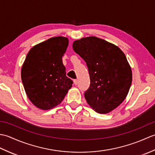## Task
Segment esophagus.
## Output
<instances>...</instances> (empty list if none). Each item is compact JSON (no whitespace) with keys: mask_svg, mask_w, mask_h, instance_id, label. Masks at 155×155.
<instances>
[{"mask_svg":"<svg viewBox=\"0 0 155 155\" xmlns=\"http://www.w3.org/2000/svg\"><path fill=\"white\" fill-rule=\"evenodd\" d=\"M73 83H74V85H77V83H78V81H77V80H74L73 81Z\"/></svg>","mask_w":155,"mask_h":155,"instance_id":"1","label":"esophagus"}]
</instances>
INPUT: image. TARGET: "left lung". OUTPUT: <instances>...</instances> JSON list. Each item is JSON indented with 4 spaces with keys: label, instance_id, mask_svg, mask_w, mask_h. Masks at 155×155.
<instances>
[{
    "label": "left lung",
    "instance_id": "left-lung-1",
    "mask_svg": "<svg viewBox=\"0 0 155 155\" xmlns=\"http://www.w3.org/2000/svg\"><path fill=\"white\" fill-rule=\"evenodd\" d=\"M72 48L86 62L91 84L84 93L97 113L107 114L123 103L132 83V71L117 46L96 37L74 41Z\"/></svg>",
    "mask_w": 155,
    "mask_h": 155
}]
</instances>
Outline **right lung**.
I'll return each instance as SVG.
<instances>
[{
	"mask_svg": "<svg viewBox=\"0 0 155 155\" xmlns=\"http://www.w3.org/2000/svg\"><path fill=\"white\" fill-rule=\"evenodd\" d=\"M68 45V38L52 37L34 46L21 68V79L29 100L42 110H49L63 100L72 87L66 76L62 57Z\"/></svg>",
	"mask_w": 155,
	"mask_h": 155,
	"instance_id": "add662e5",
	"label": "right lung"
}]
</instances>
